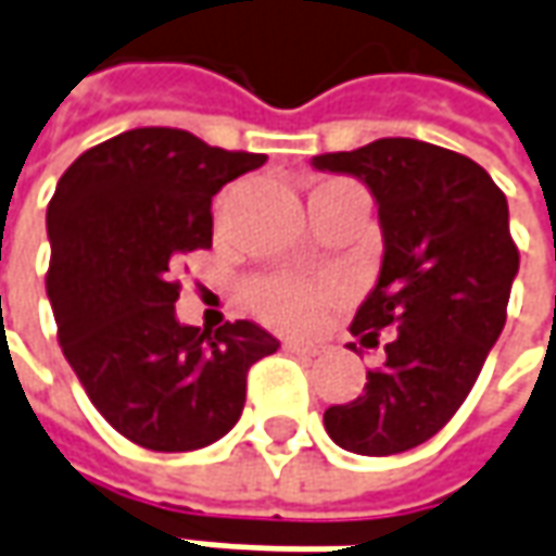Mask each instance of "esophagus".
Here are the masks:
<instances>
[{"instance_id":"1","label":"esophagus","mask_w":556,"mask_h":556,"mask_svg":"<svg viewBox=\"0 0 556 556\" xmlns=\"http://www.w3.org/2000/svg\"><path fill=\"white\" fill-rule=\"evenodd\" d=\"M286 351L295 356H319L326 348L323 344H311V341H286Z\"/></svg>"}]
</instances>
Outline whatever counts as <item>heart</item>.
Returning a JSON list of instances; mask_svg holds the SVG:
<instances>
[{
  "instance_id": "obj_1",
  "label": "heart",
  "mask_w": 556,
  "mask_h": 556,
  "mask_svg": "<svg viewBox=\"0 0 556 556\" xmlns=\"http://www.w3.org/2000/svg\"><path fill=\"white\" fill-rule=\"evenodd\" d=\"M329 282L304 277H261L245 286V301L255 314L282 332H304L336 304Z\"/></svg>"
}]
</instances>
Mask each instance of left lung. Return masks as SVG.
Returning a JSON list of instances; mask_svg holds the SVG:
<instances>
[{
    "label": "left lung",
    "instance_id": "1",
    "mask_svg": "<svg viewBox=\"0 0 556 556\" xmlns=\"http://www.w3.org/2000/svg\"><path fill=\"white\" fill-rule=\"evenodd\" d=\"M314 168L372 190L384 258L351 332L375 348L391 329L384 366L366 372L356 400L329 406L323 425L356 455L415 450L465 403L505 329L520 267L505 193L483 165L415 138L323 153Z\"/></svg>",
    "mask_w": 556,
    "mask_h": 556
}]
</instances>
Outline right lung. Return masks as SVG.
<instances>
[{
    "label": "right lung",
    "instance_id": "right-lung-1",
    "mask_svg": "<svg viewBox=\"0 0 556 556\" xmlns=\"http://www.w3.org/2000/svg\"><path fill=\"white\" fill-rule=\"evenodd\" d=\"M267 163L181 128H131L86 150L49 202L46 277L58 341L125 440L190 452L240 421L245 375L279 341L249 319L218 332L175 316L187 252L212 249V197Z\"/></svg>",
    "mask_w": 556,
    "mask_h": 556
}]
</instances>
